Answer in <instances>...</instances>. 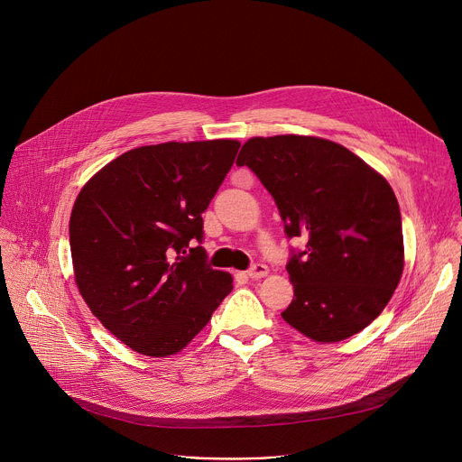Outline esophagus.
Instances as JSON below:
<instances>
[{
    "label": "esophagus",
    "mask_w": 462,
    "mask_h": 462,
    "mask_svg": "<svg viewBox=\"0 0 462 462\" xmlns=\"http://www.w3.org/2000/svg\"><path fill=\"white\" fill-rule=\"evenodd\" d=\"M248 278L252 280H259V278H265L269 274V267L263 265V263H255V265H252L248 271H246Z\"/></svg>",
    "instance_id": "34e87169"
}]
</instances>
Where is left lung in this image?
I'll use <instances>...</instances> for the list:
<instances>
[{
  "label": "left lung",
  "instance_id": "8db88e82",
  "mask_svg": "<svg viewBox=\"0 0 462 462\" xmlns=\"http://www.w3.org/2000/svg\"><path fill=\"white\" fill-rule=\"evenodd\" d=\"M278 205L292 250L294 300L282 312L296 331L333 344L365 328L404 269L402 219L389 182L347 148L301 135L254 137L239 152Z\"/></svg>",
  "mask_w": 462,
  "mask_h": 462
}]
</instances>
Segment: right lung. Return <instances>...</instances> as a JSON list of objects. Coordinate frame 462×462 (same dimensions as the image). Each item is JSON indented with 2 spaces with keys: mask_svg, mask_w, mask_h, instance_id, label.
Masks as SVG:
<instances>
[{
  "mask_svg": "<svg viewBox=\"0 0 462 462\" xmlns=\"http://www.w3.org/2000/svg\"><path fill=\"white\" fill-rule=\"evenodd\" d=\"M237 141L129 150L79 193L69 243L82 298L122 344L146 356L186 347L232 291L207 263L203 212L237 155Z\"/></svg>",
  "mask_w": 462,
  "mask_h": 462,
  "instance_id": "add662e5",
  "label": "right lung"
}]
</instances>
